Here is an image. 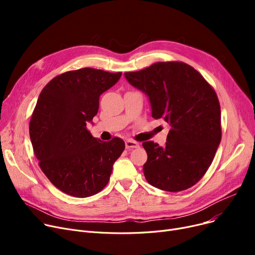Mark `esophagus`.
Instances as JSON below:
<instances>
[{"mask_svg": "<svg viewBox=\"0 0 255 255\" xmlns=\"http://www.w3.org/2000/svg\"><path fill=\"white\" fill-rule=\"evenodd\" d=\"M125 146H126V149L130 150V149H136V148H138L139 144L136 141H133L131 139H127L125 141Z\"/></svg>", "mask_w": 255, "mask_h": 255, "instance_id": "esophagus-1", "label": "esophagus"}]
</instances>
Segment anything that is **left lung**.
Returning a JSON list of instances; mask_svg holds the SVG:
<instances>
[{
  "mask_svg": "<svg viewBox=\"0 0 255 255\" xmlns=\"http://www.w3.org/2000/svg\"><path fill=\"white\" fill-rule=\"evenodd\" d=\"M128 83L149 97L152 117L170 125L166 143L144 141L149 184L169 192L186 190L204 177L221 140V112L214 89L193 67L158 62L124 73Z\"/></svg>",
  "mask_w": 255,
  "mask_h": 255,
  "instance_id": "1",
  "label": "left lung"
}]
</instances>
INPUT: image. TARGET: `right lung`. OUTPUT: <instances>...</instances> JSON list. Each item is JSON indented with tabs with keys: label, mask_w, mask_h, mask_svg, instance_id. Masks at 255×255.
<instances>
[{
	"label": "right lung",
	"mask_w": 255,
	"mask_h": 255,
	"mask_svg": "<svg viewBox=\"0 0 255 255\" xmlns=\"http://www.w3.org/2000/svg\"><path fill=\"white\" fill-rule=\"evenodd\" d=\"M122 72L93 68L62 73L42 89L30 121V138L39 166L58 189L75 197L101 191L125 149L119 137L102 141L87 129L99 97Z\"/></svg>",
	"instance_id": "add662e5"
}]
</instances>
